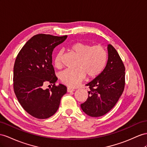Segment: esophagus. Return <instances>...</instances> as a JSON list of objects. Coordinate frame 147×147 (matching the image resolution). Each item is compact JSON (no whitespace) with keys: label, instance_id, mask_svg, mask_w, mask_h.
I'll return each instance as SVG.
<instances>
[{"label":"esophagus","instance_id":"34e87169","mask_svg":"<svg viewBox=\"0 0 147 147\" xmlns=\"http://www.w3.org/2000/svg\"><path fill=\"white\" fill-rule=\"evenodd\" d=\"M67 91L68 92H71L74 91V89H72V88H67Z\"/></svg>","mask_w":147,"mask_h":147}]
</instances>
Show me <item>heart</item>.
<instances>
[{
	"label": "heart",
	"mask_w": 147,
	"mask_h": 147,
	"mask_svg": "<svg viewBox=\"0 0 147 147\" xmlns=\"http://www.w3.org/2000/svg\"><path fill=\"white\" fill-rule=\"evenodd\" d=\"M69 50L78 57L76 69H66L59 74L62 83L69 87L74 88L83 80L85 76L89 79L95 78L102 72L106 66L108 53L102 45H91L78 41L69 46ZM62 51L56 53L55 66L58 69L62 67Z\"/></svg>",
	"instance_id": "heart-1"
}]
</instances>
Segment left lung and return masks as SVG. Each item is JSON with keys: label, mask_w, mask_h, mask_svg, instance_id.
I'll return each instance as SVG.
<instances>
[{"label": "left lung", "mask_w": 147, "mask_h": 147, "mask_svg": "<svg viewBox=\"0 0 147 147\" xmlns=\"http://www.w3.org/2000/svg\"><path fill=\"white\" fill-rule=\"evenodd\" d=\"M108 60L103 71L86 84L88 98L81 107L86 114L97 117L110 111L117 102L125 88V66L118 52L108 45Z\"/></svg>", "instance_id": "left-lung-1"}]
</instances>
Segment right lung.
I'll use <instances>...</instances> for the list:
<instances>
[{
    "label": "right lung",
    "mask_w": 147,
    "mask_h": 147,
    "mask_svg": "<svg viewBox=\"0 0 147 147\" xmlns=\"http://www.w3.org/2000/svg\"><path fill=\"white\" fill-rule=\"evenodd\" d=\"M67 36L34 35L17 55L13 66L14 92L24 110L35 118L45 119L53 115L67 92L65 85L55 84L58 78L52 65L53 49ZM47 82L52 87L45 90L42 88Z\"/></svg>",
    "instance_id": "add662e5"
}]
</instances>
